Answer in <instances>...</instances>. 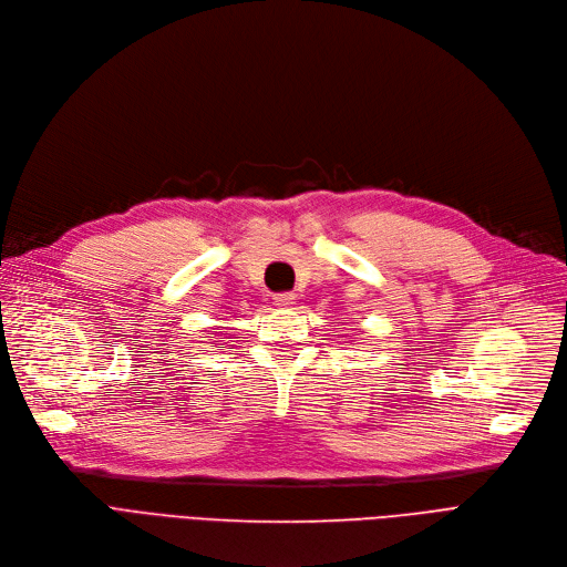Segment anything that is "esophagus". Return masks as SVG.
I'll return each mask as SVG.
<instances>
[{
  "label": "esophagus",
  "mask_w": 567,
  "mask_h": 567,
  "mask_svg": "<svg viewBox=\"0 0 567 567\" xmlns=\"http://www.w3.org/2000/svg\"><path fill=\"white\" fill-rule=\"evenodd\" d=\"M292 300H295L292 292H279V295H275V305H277V307H290Z\"/></svg>",
  "instance_id": "esophagus-1"
}]
</instances>
